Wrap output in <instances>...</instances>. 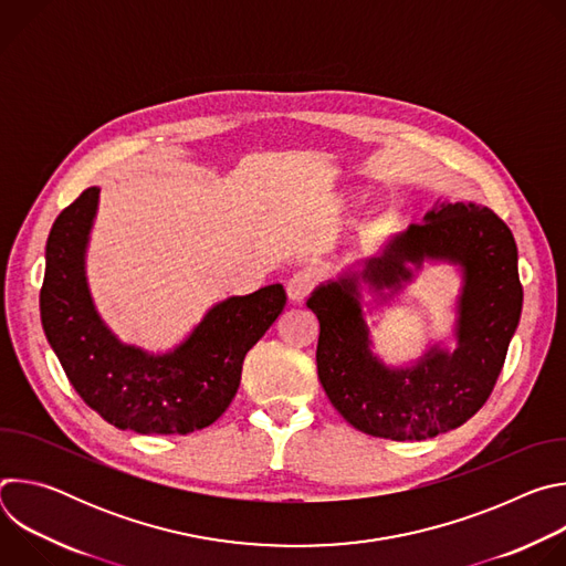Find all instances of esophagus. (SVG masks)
Returning a JSON list of instances; mask_svg holds the SVG:
<instances>
[{
    "mask_svg": "<svg viewBox=\"0 0 566 566\" xmlns=\"http://www.w3.org/2000/svg\"><path fill=\"white\" fill-rule=\"evenodd\" d=\"M317 284V277L313 271L308 269H302L297 273L291 275V280L286 282V293H289V300L291 302H302L304 297L311 295V291L315 289Z\"/></svg>",
    "mask_w": 566,
    "mask_h": 566,
    "instance_id": "esophagus-1",
    "label": "esophagus"
}]
</instances>
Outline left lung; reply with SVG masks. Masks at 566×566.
Segmentation results:
<instances>
[{"label":"left lung","mask_w":566,"mask_h":566,"mask_svg":"<svg viewBox=\"0 0 566 566\" xmlns=\"http://www.w3.org/2000/svg\"><path fill=\"white\" fill-rule=\"evenodd\" d=\"M426 256L464 266L460 345L433 353L417 368L387 370L368 352L359 313L360 281L397 287L411 274L405 264ZM517 247L511 228L486 206L443 203L398 234L360 275L322 284L306 300L317 315V376L332 406L356 430L423 441L463 426L495 389L522 313Z\"/></svg>","instance_id":"obj_1"}]
</instances>
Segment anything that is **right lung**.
Segmentation results:
<instances>
[{"label":"right lung","instance_id":"right-lung-1","mask_svg":"<svg viewBox=\"0 0 566 566\" xmlns=\"http://www.w3.org/2000/svg\"><path fill=\"white\" fill-rule=\"evenodd\" d=\"M98 188L66 206L46 239L40 315L69 382L118 430L190 434L214 423L232 402L249 349L286 306L282 284L228 297L192 336L166 356L120 345L103 325L85 280V249Z\"/></svg>","mask_w":566,"mask_h":566}]
</instances>
